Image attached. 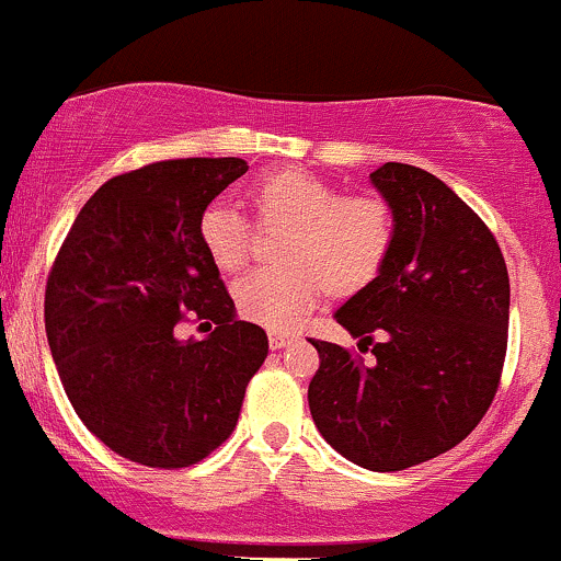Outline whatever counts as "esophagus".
<instances>
[{
  "mask_svg": "<svg viewBox=\"0 0 561 561\" xmlns=\"http://www.w3.org/2000/svg\"><path fill=\"white\" fill-rule=\"evenodd\" d=\"M295 340V334L289 332H272L268 334V345H272V351H282V347H287L289 343Z\"/></svg>",
  "mask_w": 561,
  "mask_h": 561,
  "instance_id": "obj_1",
  "label": "esophagus"
}]
</instances>
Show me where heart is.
I'll use <instances>...</instances> for the list:
<instances>
[{
	"mask_svg": "<svg viewBox=\"0 0 561 561\" xmlns=\"http://www.w3.org/2000/svg\"><path fill=\"white\" fill-rule=\"evenodd\" d=\"M263 229H285L274 266L234 282L237 311L248 321L285 330L317 302L321 289L356 293L379 274L396 242V216L375 195H343L300 169L276 171L253 186ZM199 242L221 272H237L253 253L255 227L229 199H210L197 221Z\"/></svg>",
	"mask_w": 561,
	"mask_h": 561,
	"instance_id": "b5f03b06",
	"label": "heart"
}]
</instances>
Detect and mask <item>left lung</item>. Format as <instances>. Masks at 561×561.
I'll return each mask as SVG.
<instances>
[{"label":"left lung","mask_w":561,"mask_h":561,"mask_svg":"<svg viewBox=\"0 0 561 561\" xmlns=\"http://www.w3.org/2000/svg\"><path fill=\"white\" fill-rule=\"evenodd\" d=\"M371 184L396 216V242L334 319L375 358L364 364L347 347L311 340L319 369L308 405L347 461L398 472L459 446L493 403L506 358L508 272L493 231L433 173L385 163Z\"/></svg>","instance_id":"1"}]
</instances>
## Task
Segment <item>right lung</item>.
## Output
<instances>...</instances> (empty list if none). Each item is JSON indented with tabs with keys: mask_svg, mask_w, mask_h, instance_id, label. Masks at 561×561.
<instances>
[{
	"mask_svg": "<svg viewBox=\"0 0 561 561\" xmlns=\"http://www.w3.org/2000/svg\"><path fill=\"white\" fill-rule=\"evenodd\" d=\"M244 171L242 158H179L113 176L47 276L44 327L68 401L128 461H203L231 435L266 362V332L234 317L197 231L205 205ZM182 320L217 327L182 341Z\"/></svg>",
	"mask_w": 561,
	"mask_h": 561,
	"instance_id": "right-lung-1",
	"label": "right lung"
}]
</instances>
